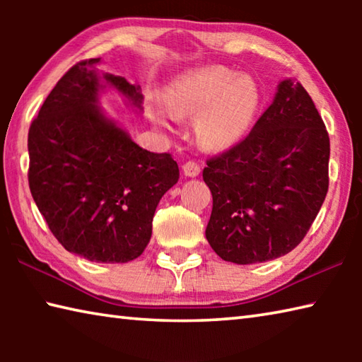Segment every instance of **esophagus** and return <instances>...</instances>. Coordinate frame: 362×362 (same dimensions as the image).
Listing matches in <instances>:
<instances>
[{"instance_id":"obj_1","label":"esophagus","mask_w":362,"mask_h":362,"mask_svg":"<svg viewBox=\"0 0 362 362\" xmlns=\"http://www.w3.org/2000/svg\"><path fill=\"white\" fill-rule=\"evenodd\" d=\"M182 170H183V174H185L187 177H196V175L199 174L201 168H199V164L196 163V161H187L182 166Z\"/></svg>"}]
</instances>
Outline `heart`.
Listing matches in <instances>:
<instances>
[{
  "mask_svg": "<svg viewBox=\"0 0 362 362\" xmlns=\"http://www.w3.org/2000/svg\"><path fill=\"white\" fill-rule=\"evenodd\" d=\"M259 94L246 78H238L222 66L188 70L170 83L166 107L155 103L151 113L158 119H196V136L207 150L223 151L244 137L252 122Z\"/></svg>",
  "mask_w": 362,
  "mask_h": 362,
  "instance_id": "obj_1",
  "label": "heart"
}]
</instances>
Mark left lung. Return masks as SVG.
I'll use <instances>...</instances> for the list:
<instances>
[{
    "label": "left lung",
    "mask_w": 362,
    "mask_h": 362,
    "mask_svg": "<svg viewBox=\"0 0 362 362\" xmlns=\"http://www.w3.org/2000/svg\"><path fill=\"white\" fill-rule=\"evenodd\" d=\"M330 144L305 88L284 79L249 136L207 161L212 193L206 238L238 265L289 254L303 240L329 188Z\"/></svg>",
    "instance_id": "left-lung-1"
}]
</instances>
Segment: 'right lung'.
Returning <instances> with one entry per match:
<instances>
[{
  "mask_svg": "<svg viewBox=\"0 0 362 362\" xmlns=\"http://www.w3.org/2000/svg\"><path fill=\"white\" fill-rule=\"evenodd\" d=\"M83 60L59 79L28 131V183L49 230L69 252L126 263L144 252L163 194L179 182L169 153H151L102 112L112 86L142 110L140 86Z\"/></svg>",
  "mask_w": 362,
  "mask_h": 362,
  "instance_id": "add662e5",
  "label": "right lung"
}]
</instances>
